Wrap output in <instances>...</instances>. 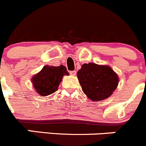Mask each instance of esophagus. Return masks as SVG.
Returning <instances> with one entry per match:
<instances>
[{
	"label": "esophagus",
	"instance_id": "1",
	"mask_svg": "<svg viewBox=\"0 0 146 146\" xmlns=\"http://www.w3.org/2000/svg\"><path fill=\"white\" fill-rule=\"evenodd\" d=\"M70 74L71 75V76H76V70L70 71Z\"/></svg>",
	"mask_w": 146,
	"mask_h": 146
}]
</instances>
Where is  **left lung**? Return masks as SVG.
Wrapping results in <instances>:
<instances>
[{"label": "left lung", "instance_id": "8db88e82", "mask_svg": "<svg viewBox=\"0 0 146 146\" xmlns=\"http://www.w3.org/2000/svg\"><path fill=\"white\" fill-rule=\"evenodd\" d=\"M84 93L92 101L110 97L118 85V76L110 67L84 64L77 73Z\"/></svg>", "mask_w": 146, "mask_h": 146}]
</instances>
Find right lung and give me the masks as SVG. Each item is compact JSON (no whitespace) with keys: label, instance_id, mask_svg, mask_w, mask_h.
Here are the masks:
<instances>
[{"label":"right lung","instance_id":"1","mask_svg":"<svg viewBox=\"0 0 146 146\" xmlns=\"http://www.w3.org/2000/svg\"><path fill=\"white\" fill-rule=\"evenodd\" d=\"M65 75L68 76L69 73L62 65L58 67L46 65L32 78V83L36 92L46 96L56 92Z\"/></svg>","mask_w":146,"mask_h":146}]
</instances>
